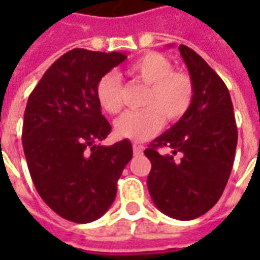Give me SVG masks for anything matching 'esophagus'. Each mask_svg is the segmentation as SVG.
<instances>
[{"label":"esophagus","mask_w":260,"mask_h":260,"mask_svg":"<svg viewBox=\"0 0 260 260\" xmlns=\"http://www.w3.org/2000/svg\"><path fill=\"white\" fill-rule=\"evenodd\" d=\"M132 150H134V154H135V156H141L142 153H143V146H141V145H134V146H132Z\"/></svg>","instance_id":"obj_1"}]
</instances>
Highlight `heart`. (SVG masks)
Segmentation results:
<instances>
[{"mask_svg":"<svg viewBox=\"0 0 260 260\" xmlns=\"http://www.w3.org/2000/svg\"><path fill=\"white\" fill-rule=\"evenodd\" d=\"M128 74L149 86L145 110L122 114L114 124L115 135L132 142H143L163 126L164 118L174 122L188 111L193 97L189 76L173 71V64L158 53H146L132 61ZM96 97L103 110L117 114L122 108V83L118 74L108 72L99 79Z\"/></svg>","mask_w":260,"mask_h":260,"instance_id":"heart-1","label":"heart"}]
</instances>
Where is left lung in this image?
I'll use <instances>...</instances> for the list:
<instances>
[{"mask_svg": "<svg viewBox=\"0 0 260 260\" xmlns=\"http://www.w3.org/2000/svg\"><path fill=\"white\" fill-rule=\"evenodd\" d=\"M193 97L188 111L145 150L152 163L147 188L160 212L192 220L223 193L235 157L238 132L227 86L201 55L181 44ZM158 147L172 149L170 155Z\"/></svg>", "mask_w": 260, "mask_h": 260, "instance_id": "left-lung-1", "label": "left lung"}]
</instances>
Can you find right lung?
<instances>
[{
    "label": "right lung",
    "mask_w": 260,
    "mask_h": 260,
    "mask_svg": "<svg viewBox=\"0 0 260 260\" xmlns=\"http://www.w3.org/2000/svg\"><path fill=\"white\" fill-rule=\"evenodd\" d=\"M125 59L124 53L74 48L46 71L26 104L22 142L33 184L54 212L74 223L107 212L132 158L128 139L97 145L111 132L97 82Z\"/></svg>",
    "instance_id": "obj_1"
}]
</instances>
